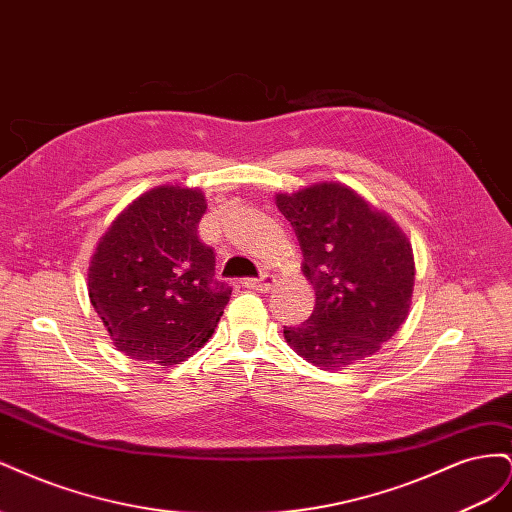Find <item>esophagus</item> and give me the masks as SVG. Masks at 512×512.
<instances>
[{
  "label": "esophagus",
  "instance_id": "obj_1",
  "mask_svg": "<svg viewBox=\"0 0 512 512\" xmlns=\"http://www.w3.org/2000/svg\"><path fill=\"white\" fill-rule=\"evenodd\" d=\"M245 288L258 290V292H269L273 288V277L271 275H262V277H250V280L243 282Z\"/></svg>",
  "mask_w": 512,
  "mask_h": 512
}]
</instances>
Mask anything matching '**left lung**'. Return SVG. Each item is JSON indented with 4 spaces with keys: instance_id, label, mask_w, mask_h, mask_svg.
<instances>
[{
    "instance_id": "left-lung-1",
    "label": "left lung",
    "mask_w": 512,
    "mask_h": 512,
    "mask_svg": "<svg viewBox=\"0 0 512 512\" xmlns=\"http://www.w3.org/2000/svg\"><path fill=\"white\" fill-rule=\"evenodd\" d=\"M316 290L314 314L284 327L288 346L320 369H346L376 354L408 318L414 254L384 211L337 181L275 196Z\"/></svg>"
}]
</instances>
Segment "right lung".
<instances>
[{
    "mask_svg": "<svg viewBox=\"0 0 512 512\" xmlns=\"http://www.w3.org/2000/svg\"><path fill=\"white\" fill-rule=\"evenodd\" d=\"M205 194L158 185L123 209L98 241L87 290L119 352L177 365L209 342L230 299L215 252L198 239Z\"/></svg>",
    "mask_w": 512,
    "mask_h": 512,
    "instance_id": "right-lung-1",
    "label": "right lung"
}]
</instances>
